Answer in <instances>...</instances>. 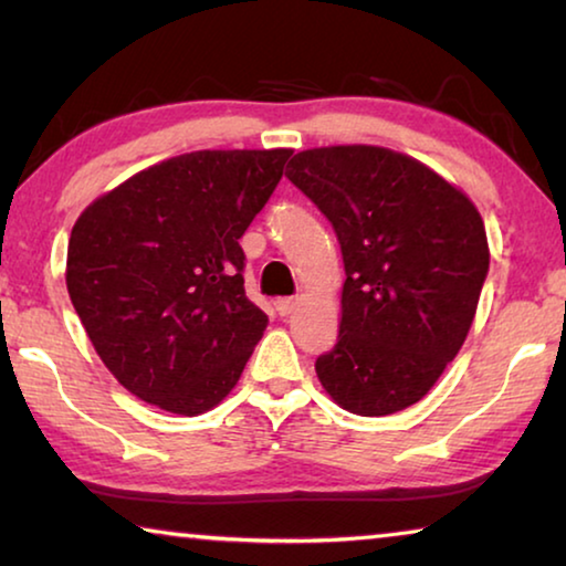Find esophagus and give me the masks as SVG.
<instances>
[{
  "label": "esophagus",
  "instance_id": "34e87169",
  "mask_svg": "<svg viewBox=\"0 0 566 566\" xmlns=\"http://www.w3.org/2000/svg\"><path fill=\"white\" fill-rule=\"evenodd\" d=\"M296 306H298V298H277L275 301V311L281 316L293 314V311H296Z\"/></svg>",
  "mask_w": 566,
  "mask_h": 566
}]
</instances>
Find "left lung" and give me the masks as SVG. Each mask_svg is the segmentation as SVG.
<instances>
[{
  "label": "left lung",
  "mask_w": 566,
  "mask_h": 566,
  "mask_svg": "<svg viewBox=\"0 0 566 566\" xmlns=\"http://www.w3.org/2000/svg\"><path fill=\"white\" fill-rule=\"evenodd\" d=\"M285 170L337 232L344 281L334 349L316 359L344 411L388 416L421 400L467 339L490 252L482 217L408 155L314 147Z\"/></svg>",
  "instance_id": "obj_1"
}]
</instances>
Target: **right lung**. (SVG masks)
Listing matches in <instances>:
<instances>
[{
	"mask_svg": "<svg viewBox=\"0 0 566 566\" xmlns=\"http://www.w3.org/2000/svg\"><path fill=\"white\" fill-rule=\"evenodd\" d=\"M289 158L178 155L104 193L73 224V308L102 363L145 403L196 416L240 380L268 326L244 293L240 237Z\"/></svg>",
	"mask_w": 566,
	"mask_h": 566,
	"instance_id": "obj_1",
	"label": "right lung"
}]
</instances>
